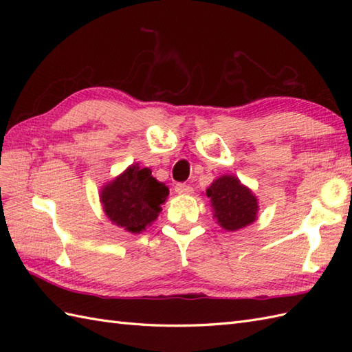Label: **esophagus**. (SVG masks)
I'll list each match as a JSON object with an SVG mask.
<instances>
[{
	"label": "esophagus",
	"mask_w": 352,
	"mask_h": 352,
	"mask_svg": "<svg viewBox=\"0 0 352 352\" xmlns=\"http://www.w3.org/2000/svg\"><path fill=\"white\" fill-rule=\"evenodd\" d=\"M175 190L177 194H192V186H189L186 184H177L175 186Z\"/></svg>",
	"instance_id": "34e87169"
}]
</instances>
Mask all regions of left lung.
I'll use <instances>...</instances> for the list:
<instances>
[{
    "label": "left lung",
    "instance_id": "8db88e82",
    "mask_svg": "<svg viewBox=\"0 0 352 352\" xmlns=\"http://www.w3.org/2000/svg\"><path fill=\"white\" fill-rule=\"evenodd\" d=\"M214 217L229 232L245 228L255 220L258 204L251 190L235 176H221L207 189Z\"/></svg>",
    "mask_w": 352,
    "mask_h": 352
}]
</instances>
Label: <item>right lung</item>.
<instances>
[{"label": "right lung", "instance_id": "right-lung-1", "mask_svg": "<svg viewBox=\"0 0 352 352\" xmlns=\"http://www.w3.org/2000/svg\"><path fill=\"white\" fill-rule=\"evenodd\" d=\"M168 188L151 176L150 168L131 166L101 192L107 217L132 233H140L158 216Z\"/></svg>", "mask_w": 352, "mask_h": 352}]
</instances>
